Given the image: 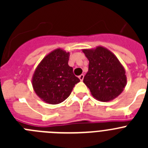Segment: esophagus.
I'll list each match as a JSON object with an SVG mask.
<instances>
[{
    "label": "esophagus",
    "instance_id": "esophagus-1",
    "mask_svg": "<svg viewBox=\"0 0 148 148\" xmlns=\"http://www.w3.org/2000/svg\"><path fill=\"white\" fill-rule=\"evenodd\" d=\"M84 75H83V74H82V75H79V76H78V78H79V79H80V81H83V79H84Z\"/></svg>",
    "mask_w": 148,
    "mask_h": 148
}]
</instances>
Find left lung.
Listing matches in <instances>:
<instances>
[{"label": "left lung", "mask_w": 148, "mask_h": 148, "mask_svg": "<svg viewBox=\"0 0 148 148\" xmlns=\"http://www.w3.org/2000/svg\"><path fill=\"white\" fill-rule=\"evenodd\" d=\"M82 52L89 60L88 72L83 82L92 97L103 102L118 97L127 84L126 72L119 60L102 46Z\"/></svg>", "instance_id": "1"}]
</instances>
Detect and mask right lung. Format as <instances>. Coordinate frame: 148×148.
<instances>
[{
	"label": "right lung",
	"instance_id": "add662e5",
	"mask_svg": "<svg viewBox=\"0 0 148 148\" xmlns=\"http://www.w3.org/2000/svg\"><path fill=\"white\" fill-rule=\"evenodd\" d=\"M70 53L61 48L54 49L41 60L35 69L32 84L43 101L58 104L70 96L75 84L80 82L68 65Z\"/></svg>",
	"mask_w": 148,
	"mask_h": 148
}]
</instances>
